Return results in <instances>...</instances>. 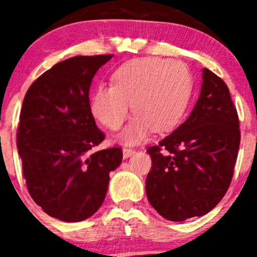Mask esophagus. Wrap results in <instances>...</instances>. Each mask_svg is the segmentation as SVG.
<instances>
[{
	"mask_svg": "<svg viewBox=\"0 0 257 257\" xmlns=\"http://www.w3.org/2000/svg\"><path fill=\"white\" fill-rule=\"evenodd\" d=\"M122 152H123V158H128V157H130L131 154L135 153V149L127 148V147H124V148L122 149Z\"/></svg>",
	"mask_w": 257,
	"mask_h": 257,
	"instance_id": "esophagus-1",
	"label": "esophagus"
}]
</instances>
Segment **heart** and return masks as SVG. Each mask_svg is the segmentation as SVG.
Listing matches in <instances>:
<instances>
[{
    "instance_id": "heart-1",
    "label": "heart",
    "mask_w": 257,
    "mask_h": 257,
    "mask_svg": "<svg viewBox=\"0 0 257 257\" xmlns=\"http://www.w3.org/2000/svg\"><path fill=\"white\" fill-rule=\"evenodd\" d=\"M112 79L110 85L95 88L90 106L94 117L110 130L124 123L133 106L135 119L121 135L127 143L145 139L152 130L166 133L178 126L193 92L192 73L180 60L135 59L115 69Z\"/></svg>"
}]
</instances>
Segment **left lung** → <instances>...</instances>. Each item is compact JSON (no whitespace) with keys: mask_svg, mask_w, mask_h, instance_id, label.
<instances>
[{"mask_svg":"<svg viewBox=\"0 0 257 257\" xmlns=\"http://www.w3.org/2000/svg\"><path fill=\"white\" fill-rule=\"evenodd\" d=\"M202 77L201 94L187 121L147 149L152 158L147 197L171 221L210 212L234 174L240 142L237 109L220 77L207 68Z\"/></svg>","mask_w":257,"mask_h":257,"instance_id":"left-lung-1","label":"left lung"}]
</instances>
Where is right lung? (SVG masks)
I'll use <instances>...</instances> for the list:
<instances>
[{"mask_svg":"<svg viewBox=\"0 0 257 257\" xmlns=\"http://www.w3.org/2000/svg\"><path fill=\"white\" fill-rule=\"evenodd\" d=\"M113 55L74 56L41 74L28 88L17 133L23 176L33 201L52 217L82 221L105 198L119 147L94 152L105 135L92 117L88 90Z\"/></svg>","mask_w":257,"mask_h":257,"instance_id":"add662e5","label":"right lung"}]
</instances>
